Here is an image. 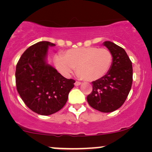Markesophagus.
<instances>
[{
    "label": "esophagus",
    "mask_w": 152,
    "mask_h": 152,
    "mask_svg": "<svg viewBox=\"0 0 152 152\" xmlns=\"http://www.w3.org/2000/svg\"><path fill=\"white\" fill-rule=\"evenodd\" d=\"M81 82H79V81H76L75 83V86H79V85H81Z\"/></svg>",
    "instance_id": "1"
}]
</instances>
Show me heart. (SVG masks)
Here are the masks:
<instances>
[{
	"label": "heart",
	"instance_id": "heart-1",
	"mask_svg": "<svg viewBox=\"0 0 152 152\" xmlns=\"http://www.w3.org/2000/svg\"><path fill=\"white\" fill-rule=\"evenodd\" d=\"M112 62V55L106 48H77L67 50L56 57L55 65L63 75L69 76L76 68L77 75L86 81L100 79L107 73Z\"/></svg>",
	"mask_w": 152,
	"mask_h": 152
}]
</instances>
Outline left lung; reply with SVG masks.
Listing matches in <instances>:
<instances>
[{
  "instance_id": "8db88e82",
  "label": "left lung",
  "mask_w": 152,
  "mask_h": 152,
  "mask_svg": "<svg viewBox=\"0 0 152 152\" xmlns=\"http://www.w3.org/2000/svg\"><path fill=\"white\" fill-rule=\"evenodd\" d=\"M104 45L112 55V64L108 72L92 82V92L87 96L88 104L102 112L119 109L127 98L133 81L132 61L122 48L110 41Z\"/></svg>"
}]
</instances>
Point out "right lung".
<instances>
[{
	"label": "right lung",
	"mask_w": 152,
	"mask_h": 152,
	"mask_svg": "<svg viewBox=\"0 0 152 152\" xmlns=\"http://www.w3.org/2000/svg\"><path fill=\"white\" fill-rule=\"evenodd\" d=\"M41 41L26 50L16 65V88L28 108L41 115H50L65 106L75 80L67 79L46 63L49 46Z\"/></svg>",
	"instance_id": "right-lung-1"
}]
</instances>
